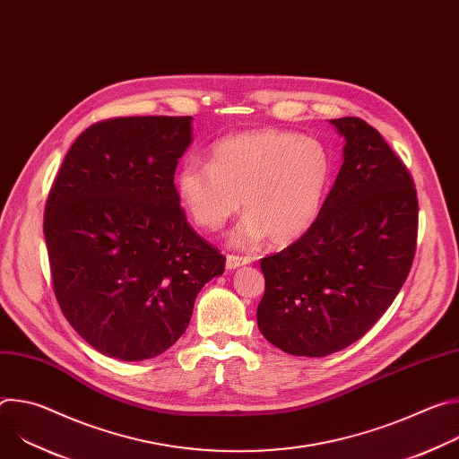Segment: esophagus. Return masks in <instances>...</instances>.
<instances>
[{"label":"esophagus","instance_id":"1","mask_svg":"<svg viewBox=\"0 0 459 459\" xmlns=\"http://www.w3.org/2000/svg\"><path fill=\"white\" fill-rule=\"evenodd\" d=\"M247 264H248L247 257H239V255L229 254L227 261H225V267H227V271H236V269H239V267H243Z\"/></svg>","mask_w":459,"mask_h":459}]
</instances>
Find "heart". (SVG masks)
I'll use <instances>...</instances> for the list:
<instances>
[{
  "instance_id": "1",
  "label": "heart",
  "mask_w": 459,
  "mask_h": 459,
  "mask_svg": "<svg viewBox=\"0 0 459 459\" xmlns=\"http://www.w3.org/2000/svg\"><path fill=\"white\" fill-rule=\"evenodd\" d=\"M334 172L333 154L316 138L259 128L218 142L211 161H185L176 194L188 218L205 230L221 229L241 207L230 232L236 248L299 239L317 220Z\"/></svg>"
}]
</instances>
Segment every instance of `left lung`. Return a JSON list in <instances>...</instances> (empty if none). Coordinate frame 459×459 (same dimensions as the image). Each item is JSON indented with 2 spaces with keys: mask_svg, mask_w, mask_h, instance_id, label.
I'll use <instances>...</instances> for the list:
<instances>
[{
  "mask_svg": "<svg viewBox=\"0 0 459 459\" xmlns=\"http://www.w3.org/2000/svg\"><path fill=\"white\" fill-rule=\"evenodd\" d=\"M343 165L316 223L259 261V333L292 356L323 358L372 329L403 287L418 236L414 181L374 126L331 119Z\"/></svg>",
  "mask_w": 459,
  "mask_h": 459,
  "instance_id": "obj_1",
  "label": "left lung"
}]
</instances>
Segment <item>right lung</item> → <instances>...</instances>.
Listing matches in <instances>:
<instances>
[{"label":"right lung","instance_id":"obj_1","mask_svg":"<svg viewBox=\"0 0 459 459\" xmlns=\"http://www.w3.org/2000/svg\"><path fill=\"white\" fill-rule=\"evenodd\" d=\"M192 117H116L65 156L43 232L56 299L103 356L143 361L186 331L194 299L225 257L186 223L174 186Z\"/></svg>","mask_w":459,"mask_h":459}]
</instances>
